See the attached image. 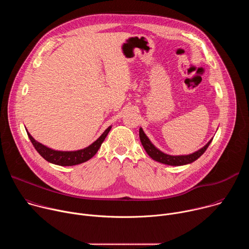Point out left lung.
Masks as SVG:
<instances>
[{
	"mask_svg": "<svg viewBox=\"0 0 249 249\" xmlns=\"http://www.w3.org/2000/svg\"><path fill=\"white\" fill-rule=\"evenodd\" d=\"M139 136H140L141 143H142V145H143L145 151L147 152V154L154 160L159 161V162L163 163V164L173 165V166L185 165V164H188V163H191V162L195 161L197 159H199L205 153V151L208 149L209 145L211 144V142L213 140V139H211L203 148H201L197 152H194L190 155L171 156V155H167V154L161 152L160 150H159L150 141V139L148 138V136L145 134V132L143 131V129H142V128H140V130H139Z\"/></svg>",
	"mask_w": 249,
	"mask_h": 249,
	"instance_id": "obj_1",
	"label": "left lung"
}]
</instances>
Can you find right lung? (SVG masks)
<instances>
[{
	"label": "right lung",
	"instance_id": "right-lung-1",
	"mask_svg": "<svg viewBox=\"0 0 249 249\" xmlns=\"http://www.w3.org/2000/svg\"><path fill=\"white\" fill-rule=\"evenodd\" d=\"M111 129V126H109L107 129H106L101 136L94 141L92 144H90L89 147L82 149V150H78V151H55L53 149H50L42 144H40L39 142H37L36 140H34V138L27 132L28 138L31 141V143L33 145V147L35 148L38 152V154L47 161L53 163V164H57V165H61V166H72V165H76V164H80L83 162L88 161L89 160H90L98 151V149L100 148L101 144L103 143L104 139L107 136V134L109 133ZM26 130V128H25Z\"/></svg>",
	"mask_w": 249,
	"mask_h": 249
}]
</instances>
